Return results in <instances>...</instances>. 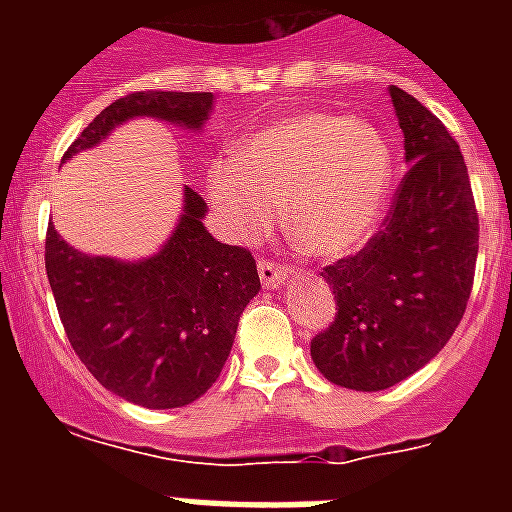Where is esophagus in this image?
Here are the masks:
<instances>
[{
  "label": "esophagus",
  "mask_w": 512,
  "mask_h": 512,
  "mask_svg": "<svg viewBox=\"0 0 512 512\" xmlns=\"http://www.w3.org/2000/svg\"><path fill=\"white\" fill-rule=\"evenodd\" d=\"M257 271H260V281H263L265 289H276L281 281L287 279L289 273H292L289 268H284V265L271 263V260H265V257L257 260Z\"/></svg>",
  "instance_id": "obj_1"
}]
</instances>
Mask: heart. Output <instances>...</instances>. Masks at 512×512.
I'll return each mask as SVG.
<instances>
[{
  "mask_svg": "<svg viewBox=\"0 0 512 512\" xmlns=\"http://www.w3.org/2000/svg\"><path fill=\"white\" fill-rule=\"evenodd\" d=\"M393 154L385 135L340 114H297L265 127L207 175L231 231L263 233L284 204L289 236L316 257L366 241L388 201Z\"/></svg>",
  "mask_w": 512,
  "mask_h": 512,
  "instance_id": "1",
  "label": "heart"
}]
</instances>
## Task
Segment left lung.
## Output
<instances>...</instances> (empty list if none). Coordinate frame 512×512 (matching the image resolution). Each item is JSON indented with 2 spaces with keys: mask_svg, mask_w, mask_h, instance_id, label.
Returning <instances> with one entry per match:
<instances>
[{
  "mask_svg": "<svg viewBox=\"0 0 512 512\" xmlns=\"http://www.w3.org/2000/svg\"><path fill=\"white\" fill-rule=\"evenodd\" d=\"M409 172L380 231L324 268L337 316L313 364L350 390H385L438 356L462 321L478 257V212L462 151L441 119L390 87Z\"/></svg>",
  "mask_w": 512,
  "mask_h": 512,
  "instance_id": "1",
  "label": "left lung"
}]
</instances>
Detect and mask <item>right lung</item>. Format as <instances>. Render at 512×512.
Instances as JSON below:
<instances>
[{
  "label": "right lung",
  "mask_w": 512,
  "mask_h": 512,
  "mask_svg": "<svg viewBox=\"0 0 512 512\" xmlns=\"http://www.w3.org/2000/svg\"><path fill=\"white\" fill-rule=\"evenodd\" d=\"M212 92H132L114 100L68 146L63 162L135 116L199 130ZM207 204L185 188L180 223L154 257L122 263L84 255L47 228L44 268L68 342L95 380L146 409H175L220 377L239 319L260 292L252 252L204 228Z\"/></svg>",
  "instance_id": "obj_1"
}]
</instances>
